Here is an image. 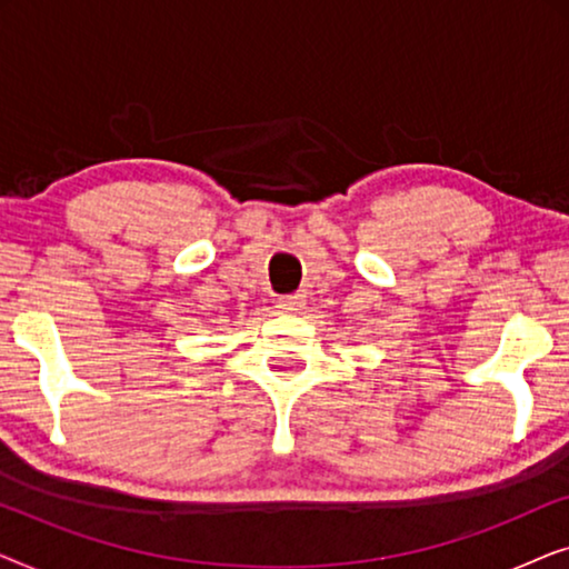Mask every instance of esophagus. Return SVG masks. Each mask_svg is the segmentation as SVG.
Returning a JSON list of instances; mask_svg holds the SVG:
<instances>
[{
  "label": "esophagus",
  "mask_w": 569,
  "mask_h": 569,
  "mask_svg": "<svg viewBox=\"0 0 569 569\" xmlns=\"http://www.w3.org/2000/svg\"><path fill=\"white\" fill-rule=\"evenodd\" d=\"M277 308L284 310V313H300L306 308V298L302 295H284V298H277Z\"/></svg>",
  "instance_id": "esophagus-1"
}]
</instances>
